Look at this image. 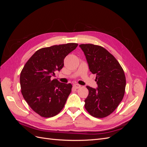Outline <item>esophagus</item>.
<instances>
[{"label": "esophagus", "mask_w": 147, "mask_h": 147, "mask_svg": "<svg viewBox=\"0 0 147 147\" xmlns=\"http://www.w3.org/2000/svg\"><path fill=\"white\" fill-rule=\"evenodd\" d=\"M74 87L75 88H76V89H78V88H80L81 87V86L80 85V84H74Z\"/></svg>", "instance_id": "1"}]
</instances>
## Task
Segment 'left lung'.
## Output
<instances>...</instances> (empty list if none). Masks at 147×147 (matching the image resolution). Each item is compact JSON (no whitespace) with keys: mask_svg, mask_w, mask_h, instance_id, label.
Masks as SVG:
<instances>
[{"mask_svg":"<svg viewBox=\"0 0 147 147\" xmlns=\"http://www.w3.org/2000/svg\"><path fill=\"white\" fill-rule=\"evenodd\" d=\"M91 72L96 75L97 88L86 86L89 91L84 107L92 117L104 118L117 108L121 102L126 87L123 69L115 57L103 47L82 44Z\"/></svg>","mask_w":147,"mask_h":147,"instance_id":"8db88e82","label":"left lung"}]
</instances>
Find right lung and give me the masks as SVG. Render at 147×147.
Returning <instances> with one entry per match:
<instances>
[{"label":"right lung","mask_w":147,"mask_h":147,"mask_svg":"<svg viewBox=\"0 0 147 147\" xmlns=\"http://www.w3.org/2000/svg\"><path fill=\"white\" fill-rule=\"evenodd\" d=\"M77 46V43H70L40 49L22 70V94L30 107L41 117H54L63 109L72 85L51 77L62 69L65 56Z\"/></svg>","instance_id":"right-lung-1"}]
</instances>
